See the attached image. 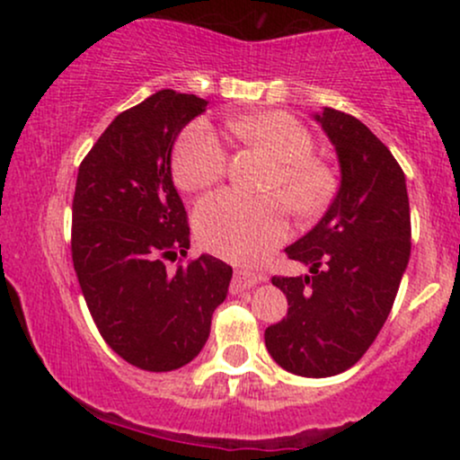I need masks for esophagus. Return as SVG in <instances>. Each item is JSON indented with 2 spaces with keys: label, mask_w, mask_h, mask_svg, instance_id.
Instances as JSON below:
<instances>
[{
  "label": "esophagus",
  "mask_w": 460,
  "mask_h": 460,
  "mask_svg": "<svg viewBox=\"0 0 460 460\" xmlns=\"http://www.w3.org/2000/svg\"><path fill=\"white\" fill-rule=\"evenodd\" d=\"M260 281H261V277H260V274H257V272H251V270H235L234 289H235V292H246V289H252Z\"/></svg>",
  "instance_id": "esophagus-1"
}]
</instances>
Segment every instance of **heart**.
I'll return each mask as SVG.
<instances>
[{"instance_id": "heart-1", "label": "heart", "mask_w": 460, "mask_h": 460, "mask_svg": "<svg viewBox=\"0 0 460 460\" xmlns=\"http://www.w3.org/2000/svg\"><path fill=\"white\" fill-rule=\"evenodd\" d=\"M231 136L272 157L261 181L270 194L246 197L223 190L205 197L194 212L200 244L229 260H257L288 234L289 205L298 218L324 212L337 192L335 171L314 153V136L285 112H257L226 120ZM229 153L205 120H194L179 136L172 153V175L188 192L205 190L225 177ZM277 191V195H272Z\"/></svg>"}]
</instances>
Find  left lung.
Instances as JSON below:
<instances>
[{
	"instance_id": "left-lung-1",
	"label": "left lung",
	"mask_w": 460,
	"mask_h": 460,
	"mask_svg": "<svg viewBox=\"0 0 460 460\" xmlns=\"http://www.w3.org/2000/svg\"><path fill=\"white\" fill-rule=\"evenodd\" d=\"M315 120L341 166L329 212L289 260L300 277H272L288 298V318L266 329V348L288 372L324 378L346 372L381 332L411 255L404 172L392 151L355 116L324 108Z\"/></svg>"
}]
</instances>
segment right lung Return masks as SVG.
Listing matches in <instances>:
<instances>
[{
    "instance_id": "right-lung-1",
    "label": "right lung",
    "mask_w": 460,
    "mask_h": 460,
    "mask_svg": "<svg viewBox=\"0 0 460 460\" xmlns=\"http://www.w3.org/2000/svg\"><path fill=\"white\" fill-rule=\"evenodd\" d=\"M205 105L197 94H151L116 116L79 164L71 226L79 288L105 344L146 372L199 355L234 274L212 255L182 261L190 225L171 151Z\"/></svg>"
}]
</instances>
